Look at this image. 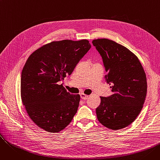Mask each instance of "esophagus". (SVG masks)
<instances>
[{
  "label": "esophagus",
  "mask_w": 160,
  "mask_h": 160,
  "mask_svg": "<svg viewBox=\"0 0 160 160\" xmlns=\"http://www.w3.org/2000/svg\"><path fill=\"white\" fill-rule=\"evenodd\" d=\"M80 97H81V98L83 99V100H86V99H88V98L89 97V96H88V95H85V94H83V93H81V94H80Z\"/></svg>",
  "instance_id": "esophagus-1"
}]
</instances>
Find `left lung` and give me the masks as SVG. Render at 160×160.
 <instances>
[{
	"label": "left lung",
	"instance_id": "1",
	"mask_svg": "<svg viewBox=\"0 0 160 160\" xmlns=\"http://www.w3.org/2000/svg\"><path fill=\"white\" fill-rule=\"evenodd\" d=\"M92 43L101 56L113 95L100 97L96 109L98 121L113 130L128 127L142 110L147 91L146 74L138 57L125 47L108 39Z\"/></svg>",
	"mask_w": 160,
	"mask_h": 160
}]
</instances>
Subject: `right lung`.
Instances as JSON below:
<instances>
[{
  "label": "right lung",
  "mask_w": 160,
  "mask_h": 160,
  "mask_svg": "<svg viewBox=\"0 0 160 160\" xmlns=\"http://www.w3.org/2000/svg\"><path fill=\"white\" fill-rule=\"evenodd\" d=\"M90 48L86 39L53 41L28 58L21 72V99L30 118L39 128L56 133L71 122L80 96L71 94L59 83L71 74Z\"/></svg>",
  "instance_id": "1"
}]
</instances>
